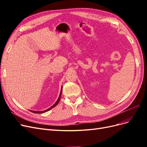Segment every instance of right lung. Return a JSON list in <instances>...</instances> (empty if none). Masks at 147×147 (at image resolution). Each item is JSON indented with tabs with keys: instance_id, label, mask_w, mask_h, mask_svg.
<instances>
[{
	"instance_id": "obj_1",
	"label": "right lung",
	"mask_w": 147,
	"mask_h": 147,
	"mask_svg": "<svg viewBox=\"0 0 147 147\" xmlns=\"http://www.w3.org/2000/svg\"><path fill=\"white\" fill-rule=\"evenodd\" d=\"M61 93H62V88H61V92H60V94H59V97H58V99H57V101L55 102V104H54V105H52V106L51 107H50V108H49V109H47V110H44V111H33V110H30V112H33V113H45V112H48V111H49V110H51V109H53V107H54L56 106V105H57V104L59 103V100H60V99H61Z\"/></svg>"
}]
</instances>
